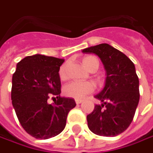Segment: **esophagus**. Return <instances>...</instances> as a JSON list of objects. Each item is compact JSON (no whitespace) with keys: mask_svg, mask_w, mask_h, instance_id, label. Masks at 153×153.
<instances>
[{"mask_svg":"<svg viewBox=\"0 0 153 153\" xmlns=\"http://www.w3.org/2000/svg\"><path fill=\"white\" fill-rule=\"evenodd\" d=\"M75 102H76V104H80V103L83 102V100H75Z\"/></svg>","mask_w":153,"mask_h":153,"instance_id":"obj_1","label":"esophagus"}]
</instances>
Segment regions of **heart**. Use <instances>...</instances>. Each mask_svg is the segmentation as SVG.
<instances>
[{
    "instance_id": "1",
    "label": "heart",
    "mask_w": 153,
    "mask_h": 153,
    "mask_svg": "<svg viewBox=\"0 0 153 153\" xmlns=\"http://www.w3.org/2000/svg\"><path fill=\"white\" fill-rule=\"evenodd\" d=\"M83 63L88 69H91L94 67H99V62L94 56H87L83 59ZM59 77L62 79H65L67 78V69L65 65H62L59 68ZM96 89L95 84L91 81H72L63 88L64 95L68 97L74 98L76 100H80L85 97L87 95L92 93Z\"/></svg>"
}]
</instances>
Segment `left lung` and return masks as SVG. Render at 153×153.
<instances>
[{"label":"left lung","instance_id":"left-lung-1","mask_svg":"<svg viewBox=\"0 0 153 153\" xmlns=\"http://www.w3.org/2000/svg\"><path fill=\"white\" fill-rule=\"evenodd\" d=\"M82 51L97 55L107 71L105 86L95 96L102 104L95 105L92 113L87 115L88 127L98 135L116 136L131 124L139 103V79L134 63L106 43Z\"/></svg>","mask_w":153,"mask_h":153}]
</instances>
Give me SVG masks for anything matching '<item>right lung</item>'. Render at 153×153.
Listing matches in <instances>:
<instances>
[{
	"label": "right lung",
	"instance_id": "obj_1",
	"mask_svg": "<svg viewBox=\"0 0 153 153\" xmlns=\"http://www.w3.org/2000/svg\"><path fill=\"white\" fill-rule=\"evenodd\" d=\"M64 60L35 54L17 64L13 75L12 102L20 124L36 139H49L64 129L73 98L62 97L59 68ZM51 98L54 102L50 104Z\"/></svg>",
	"mask_w": 153,
	"mask_h": 153
}]
</instances>
